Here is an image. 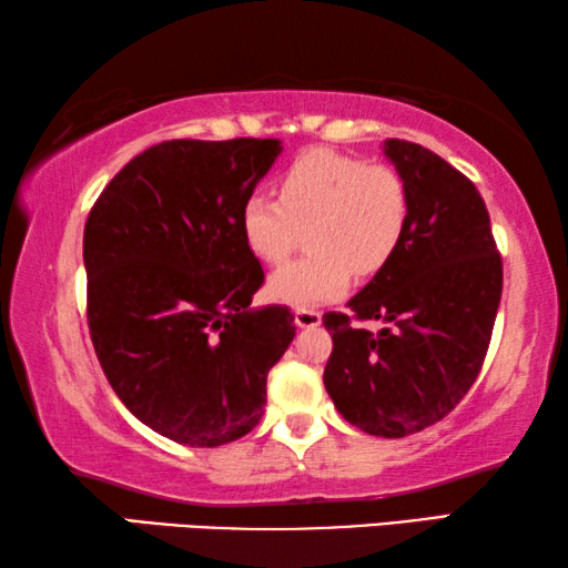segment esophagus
I'll return each mask as SVG.
<instances>
[{"mask_svg": "<svg viewBox=\"0 0 568 568\" xmlns=\"http://www.w3.org/2000/svg\"><path fill=\"white\" fill-rule=\"evenodd\" d=\"M323 315L318 311H311V307H297L295 311V325L297 328H318Z\"/></svg>", "mask_w": 568, "mask_h": 568, "instance_id": "1", "label": "esophagus"}]
</instances>
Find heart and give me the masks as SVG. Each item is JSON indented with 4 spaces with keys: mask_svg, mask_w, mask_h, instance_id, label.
<instances>
[{
    "mask_svg": "<svg viewBox=\"0 0 568 568\" xmlns=\"http://www.w3.org/2000/svg\"><path fill=\"white\" fill-rule=\"evenodd\" d=\"M237 223L250 253L271 265L291 253L297 227L311 225V253L277 267L267 291L287 305H321L348 291L355 273L371 277L393 261L408 227V192L388 165L311 150L283 172L281 200L253 192Z\"/></svg>",
    "mask_w": 568,
    "mask_h": 568,
    "instance_id": "heart-1",
    "label": "heart"
}]
</instances>
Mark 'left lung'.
Listing matches in <instances>:
<instances>
[{
	"instance_id": "left-lung-1",
	"label": "left lung",
	"mask_w": 568,
	"mask_h": 568,
	"mask_svg": "<svg viewBox=\"0 0 568 568\" xmlns=\"http://www.w3.org/2000/svg\"><path fill=\"white\" fill-rule=\"evenodd\" d=\"M383 155L408 192V227L393 261L348 301L358 321L325 313L333 353L323 383L341 416L371 436L403 438L434 426L474 386L484 365L504 267L474 182L406 140Z\"/></svg>"
}]
</instances>
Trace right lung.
<instances>
[{
	"instance_id": "right-lung-1",
	"label": "right lung",
	"mask_w": 568,
	"mask_h": 568,
	"mask_svg": "<svg viewBox=\"0 0 568 568\" xmlns=\"http://www.w3.org/2000/svg\"><path fill=\"white\" fill-rule=\"evenodd\" d=\"M281 152V140L160 142L112 178L84 225L94 353L132 416L175 444L250 434L295 338L291 307L250 305L265 275L237 223Z\"/></svg>"
}]
</instances>
